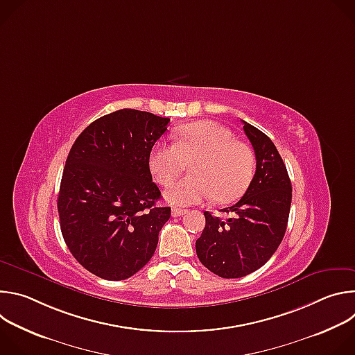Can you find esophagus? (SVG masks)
<instances>
[{"instance_id": "esophagus-1", "label": "esophagus", "mask_w": 355, "mask_h": 355, "mask_svg": "<svg viewBox=\"0 0 355 355\" xmlns=\"http://www.w3.org/2000/svg\"><path fill=\"white\" fill-rule=\"evenodd\" d=\"M185 214H188V211H187V209H178V208H174V209L171 211L173 218H180V216H182V215H185Z\"/></svg>"}]
</instances>
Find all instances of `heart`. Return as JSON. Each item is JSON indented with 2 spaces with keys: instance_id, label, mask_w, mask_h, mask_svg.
Here are the masks:
<instances>
[{
  "instance_id": "heart-1",
  "label": "heart",
  "mask_w": 355,
  "mask_h": 355,
  "mask_svg": "<svg viewBox=\"0 0 355 355\" xmlns=\"http://www.w3.org/2000/svg\"><path fill=\"white\" fill-rule=\"evenodd\" d=\"M173 144L160 143L150 151L148 167L156 180L170 187L192 163L189 177L166 192L174 207H191L211 198L226 204L240 198L254 175L252 150L236 140L226 126L212 122H195L178 128Z\"/></svg>"
}]
</instances>
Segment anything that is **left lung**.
<instances>
[{
	"label": "left lung",
	"instance_id": "obj_1",
	"mask_svg": "<svg viewBox=\"0 0 355 355\" xmlns=\"http://www.w3.org/2000/svg\"><path fill=\"white\" fill-rule=\"evenodd\" d=\"M256 153V174L245 193L223 212L222 220L205 215V227L195 243L199 261L222 278H241L263 267L281 244L289 218L292 185L272 140L243 121Z\"/></svg>",
	"mask_w": 355,
	"mask_h": 355
}]
</instances>
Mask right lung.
I'll return each mask as SVG.
<instances>
[{
    "instance_id": "obj_1",
    "label": "right lung",
    "mask_w": 355,
    "mask_h": 355,
    "mask_svg": "<svg viewBox=\"0 0 355 355\" xmlns=\"http://www.w3.org/2000/svg\"><path fill=\"white\" fill-rule=\"evenodd\" d=\"M170 119L119 110L88 125L66 160L58 211L63 239L91 274L121 281L153 257L171 208H160L148 156Z\"/></svg>"
}]
</instances>
